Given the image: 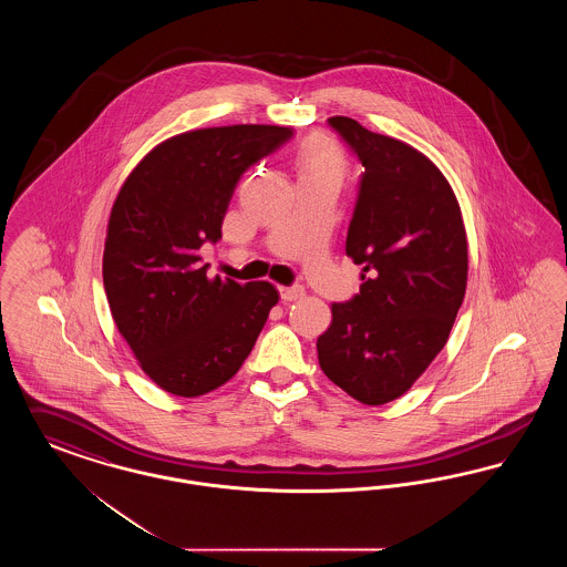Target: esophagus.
<instances>
[{
    "instance_id": "34e87169",
    "label": "esophagus",
    "mask_w": 567,
    "mask_h": 567,
    "mask_svg": "<svg viewBox=\"0 0 567 567\" xmlns=\"http://www.w3.org/2000/svg\"><path fill=\"white\" fill-rule=\"evenodd\" d=\"M306 296V289L301 285H291V287H280V297L285 301H296L299 297Z\"/></svg>"
}]
</instances>
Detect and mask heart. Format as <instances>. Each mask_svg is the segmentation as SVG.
I'll list each match as a JSON object with an SVG mask.
<instances>
[{
	"instance_id": "b5f03b06",
	"label": "heart",
	"mask_w": 567,
	"mask_h": 567,
	"mask_svg": "<svg viewBox=\"0 0 567 567\" xmlns=\"http://www.w3.org/2000/svg\"><path fill=\"white\" fill-rule=\"evenodd\" d=\"M342 167L344 162L340 151L324 137H315L301 148L299 174H333L340 178Z\"/></svg>"
}]
</instances>
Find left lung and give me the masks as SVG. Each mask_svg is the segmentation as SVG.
I'll return each mask as SVG.
<instances>
[{
	"label": "left lung",
	"instance_id": "left-lung-1",
	"mask_svg": "<svg viewBox=\"0 0 567 567\" xmlns=\"http://www.w3.org/2000/svg\"><path fill=\"white\" fill-rule=\"evenodd\" d=\"M327 123L363 165L347 236L363 285L331 303L319 363L357 402L386 404L449 340L467 285L465 227L449 181L423 153L349 116Z\"/></svg>",
	"mask_w": 567,
	"mask_h": 567
}]
</instances>
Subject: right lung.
I'll return each instance as SVG.
<instances>
[{
	"label": "right lung",
	"mask_w": 567,
	"mask_h": 567,
	"mask_svg": "<svg viewBox=\"0 0 567 567\" xmlns=\"http://www.w3.org/2000/svg\"><path fill=\"white\" fill-rule=\"evenodd\" d=\"M291 135L278 125L174 135L114 199L104 246L110 312L144 374L172 395L197 398L234 377L278 301L266 280L210 278L199 248L220 238L244 172Z\"/></svg>",
	"instance_id": "right-lung-1"
}]
</instances>
